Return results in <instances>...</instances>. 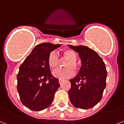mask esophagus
Instances as JSON below:
<instances>
[{"label": "esophagus", "instance_id": "esophagus-1", "mask_svg": "<svg viewBox=\"0 0 124 124\" xmlns=\"http://www.w3.org/2000/svg\"><path fill=\"white\" fill-rule=\"evenodd\" d=\"M63 80H62V79H59V84H61L62 83V82H63Z\"/></svg>", "mask_w": 124, "mask_h": 124}]
</instances>
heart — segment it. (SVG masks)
<instances>
[{
    "mask_svg": "<svg viewBox=\"0 0 124 124\" xmlns=\"http://www.w3.org/2000/svg\"><path fill=\"white\" fill-rule=\"evenodd\" d=\"M62 57L67 59L68 61L65 63V69H59L55 70L53 72L54 77L60 79H65L71 78L74 75V70H77L78 65L76 63L77 55L75 52L72 50H66L62 53ZM59 63V59L58 55L55 52H52L50 53L48 57V64L52 69H56Z\"/></svg>",
    "mask_w": 124,
    "mask_h": 124,
    "instance_id": "b5f03b06",
    "label": "heart"
}]
</instances>
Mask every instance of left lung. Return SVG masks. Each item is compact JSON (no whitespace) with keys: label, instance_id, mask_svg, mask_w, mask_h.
I'll return each mask as SVG.
<instances>
[{"label":"left lung","instance_id":"1","mask_svg":"<svg viewBox=\"0 0 124 124\" xmlns=\"http://www.w3.org/2000/svg\"><path fill=\"white\" fill-rule=\"evenodd\" d=\"M68 46L78 53L81 61L78 74L70 81V101L75 107L90 109L101 100L106 87L105 63L98 54L89 47Z\"/></svg>","mask_w":124,"mask_h":124}]
</instances>
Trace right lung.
Here are the masks:
<instances>
[{
    "label": "right lung",
    "instance_id": "right-lung-1",
    "mask_svg": "<svg viewBox=\"0 0 124 124\" xmlns=\"http://www.w3.org/2000/svg\"><path fill=\"white\" fill-rule=\"evenodd\" d=\"M61 46L49 43L37 45L19 67L17 91L22 103L32 111L48 107L59 88V80L52 75L48 57Z\"/></svg>",
    "mask_w": 124,
    "mask_h": 124
}]
</instances>
